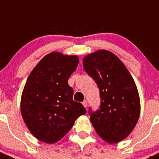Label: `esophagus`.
<instances>
[{
    "instance_id": "34e87169",
    "label": "esophagus",
    "mask_w": 159,
    "mask_h": 159,
    "mask_svg": "<svg viewBox=\"0 0 159 159\" xmlns=\"http://www.w3.org/2000/svg\"><path fill=\"white\" fill-rule=\"evenodd\" d=\"M82 105L84 106V107L86 108V107H87V102H86V101H84L83 102H82Z\"/></svg>"
}]
</instances>
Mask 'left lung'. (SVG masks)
Instances as JSON below:
<instances>
[{
	"label": "left lung",
	"instance_id": "1",
	"mask_svg": "<svg viewBox=\"0 0 159 159\" xmlns=\"http://www.w3.org/2000/svg\"><path fill=\"white\" fill-rule=\"evenodd\" d=\"M85 72L100 90V110L92 113L90 121L105 142L114 144L133 131L140 115V98L129 72L110 51L100 49L83 58Z\"/></svg>",
	"mask_w": 159,
	"mask_h": 159
}]
</instances>
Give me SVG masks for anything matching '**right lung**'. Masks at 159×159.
I'll return each instance as SVG.
<instances>
[{
  "label": "right lung",
  "instance_id": "right-lung-1",
  "mask_svg": "<svg viewBox=\"0 0 159 159\" xmlns=\"http://www.w3.org/2000/svg\"><path fill=\"white\" fill-rule=\"evenodd\" d=\"M79 62L77 55L52 52L45 55L29 75L20 98V113L36 139L48 143L58 142L75 120L86 113L82 104L73 100L68 84Z\"/></svg>",
  "mask_w": 159,
  "mask_h": 159
}]
</instances>
